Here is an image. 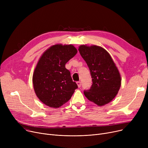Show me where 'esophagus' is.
<instances>
[{
    "instance_id": "34e87169",
    "label": "esophagus",
    "mask_w": 148,
    "mask_h": 148,
    "mask_svg": "<svg viewBox=\"0 0 148 148\" xmlns=\"http://www.w3.org/2000/svg\"><path fill=\"white\" fill-rule=\"evenodd\" d=\"M77 86H78V88H80V86H81V83H80V82H77Z\"/></svg>"
}]
</instances>
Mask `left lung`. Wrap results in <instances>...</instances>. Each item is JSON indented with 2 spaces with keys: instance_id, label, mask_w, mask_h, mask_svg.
Returning a JSON list of instances; mask_svg holds the SVG:
<instances>
[{
  "instance_id": "8db88e82",
  "label": "left lung",
  "mask_w": 148,
  "mask_h": 148,
  "mask_svg": "<svg viewBox=\"0 0 148 148\" xmlns=\"http://www.w3.org/2000/svg\"><path fill=\"white\" fill-rule=\"evenodd\" d=\"M82 57L89 68L92 85L84 94L90 101L98 106L111 102L121 86V76L110 54L100 46L81 45Z\"/></svg>"
}]
</instances>
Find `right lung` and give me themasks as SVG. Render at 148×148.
Instances as JSON below:
<instances>
[{
  "mask_svg": "<svg viewBox=\"0 0 148 148\" xmlns=\"http://www.w3.org/2000/svg\"><path fill=\"white\" fill-rule=\"evenodd\" d=\"M77 50L72 44H57L47 49L39 59L32 77L34 91L45 105L59 108L71 99L78 88L65 68Z\"/></svg>",
  "mask_w": 148,
  "mask_h": 148,
  "instance_id": "add662e5",
  "label": "right lung"
}]
</instances>
